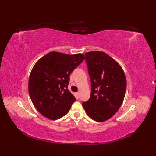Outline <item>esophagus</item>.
Masks as SVG:
<instances>
[{
  "label": "esophagus",
  "instance_id": "obj_1",
  "mask_svg": "<svg viewBox=\"0 0 156 156\" xmlns=\"http://www.w3.org/2000/svg\"><path fill=\"white\" fill-rule=\"evenodd\" d=\"M76 98L77 99L79 98V92H76Z\"/></svg>",
  "mask_w": 156,
  "mask_h": 156
}]
</instances>
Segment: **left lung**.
Here are the masks:
<instances>
[{
    "instance_id": "left-lung-1",
    "label": "left lung",
    "mask_w": 156,
    "mask_h": 156,
    "mask_svg": "<svg viewBox=\"0 0 156 156\" xmlns=\"http://www.w3.org/2000/svg\"><path fill=\"white\" fill-rule=\"evenodd\" d=\"M91 82L90 98L82 102L87 114L103 122L113 116L124 100L127 81L121 66L102 51L85 53Z\"/></svg>"
}]
</instances>
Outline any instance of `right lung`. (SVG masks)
I'll use <instances>...</instances> for the list:
<instances>
[{
    "mask_svg": "<svg viewBox=\"0 0 156 156\" xmlns=\"http://www.w3.org/2000/svg\"><path fill=\"white\" fill-rule=\"evenodd\" d=\"M81 54L51 51L36 62L29 79V93L36 109L51 120L68 113L76 98L68 89L69 75L84 59Z\"/></svg>",
    "mask_w": 156,
    "mask_h": 156,
    "instance_id": "add662e5",
    "label": "right lung"
}]
</instances>
